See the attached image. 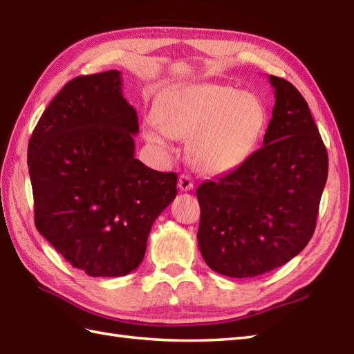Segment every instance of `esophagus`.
Masks as SVG:
<instances>
[{
	"instance_id": "obj_1",
	"label": "esophagus",
	"mask_w": 354,
	"mask_h": 354,
	"mask_svg": "<svg viewBox=\"0 0 354 354\" xmlns=\"http://www.w3.org/2000/svg\"><path fill=\"white\" fill-rule=\"evenodd\" d=\"M178 187L180 192H190L193 190V180L188 175H180L178 179Z\"/></svg>"
}]
</instances>
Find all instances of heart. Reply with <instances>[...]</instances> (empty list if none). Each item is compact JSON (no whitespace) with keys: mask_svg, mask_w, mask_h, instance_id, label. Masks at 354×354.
<instances>
[{"mask_svg":"<svg viewBox=\"0 0 354 354\" xmlns=\"http://www.w3.org/2000/svg\"><path fill=\"white\" fill-rule=\"evenodd\" d=\"M145 138L167 147L188 138V157L205 175H225L248 161L267 128V110L257 95L212 83L180 84L164 92Z\"/></svg>","mask_w":354,"mask_h":354,"instance_id":"1","label":"heart"}]
</instances>
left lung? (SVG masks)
I'll list each match as a JSON object with an SVG mask.
<instances>
[{
    "instance_id": "left-lung-1",
    "label": "left lung",
    "mask_w": 354,
    "mask_h": 354,
    "mask_svg": "<svg viewBox=\"0 0 354 354\" xmlns=\"http://www.w3.org/2000/svg\"><path fill=\"white\" fill-rule=\"evenodd\" d=\"M268 80L276 102L264 146L196 192L202 258L229 277L268 273L305 249L327 180V151L305 97L290 81Z\"/></svg>"
}]
</instances>
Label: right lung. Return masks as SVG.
<instances>
[{"label":"right lung","instance_id":"1","mask_svg":"<svg viewBox=\"0 0 354 354\" xmlns=\"http://www.w3.org/2000/svg\"><path fill=\"white\" fill-rule=\"evenodd\" d=\"M138 119L119 71L66 84L28 142L37 231L93 277H119L143 261L153 221L176 197V174L134 157Z\"/></svg>","mask_w":354,"mask_h":354}]
</instances>
